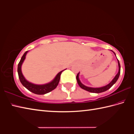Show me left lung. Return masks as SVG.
I'll use <instances>...</instances> for the list:
<instances>
[{"label": "left lung", "instance_id": "1", "mask_svg": "<svg viewBox=\"0 0 134 134\" xmlns=\"http://www.w3.org/2000/svg\"><path fill=\"white\" fill-rule=\"evenodd\" d=\"M114 54H115V53H114ZM115 55H116V54H115ZM118 65H119V72H118L117 75H116L115 77H114V79L112 80V81L111 82H110L109 84H108L107 85H106V86H105V87H101V88H91V87H86V86H85L84 85H83L80 81V80L79 79V73L77 74V75L76 76V79H77V82H78V84L79 85L80 87H81L82 89H83V90H86V91H87L88 92H92V93H102V92L107 91L108 90H109V89L112 87L113 85L115 84L116 82L117 81V80H118L120 74V65L119 61L118 59Z\"/></svg>", "mask_w": 134, "mask_h": 134}]
</instances>
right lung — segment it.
Returning a JSON list of instances; mask_svg holds the SVG:
<instances>
[{
	"instance_id": "obj_1",
	"label": "right lung",
	"mask_w": 134,
	"mask_h": 134,
	"mask_svg": "<svg viewBox=\"0 0 134 134\" xmlns=\"http://www.w3.org/2000/svg\"><path fill=\"white\" fill-rule=\"evenodd\" d=\"M27 53V51L26 52L24 53V54L23 55L21 59H20V61L19 62L18 66V73L19 79L20 80V82L22 83V84L29 91L37 94H44L49 93V92H51L53 90H54L58 85L59 80H60L61 73L62 72V71H64V70L58 73L57 74V75L55 77V79L53 80L52 82L48 83V84L44 85H35L32 84L31 82H29V81H27L25 79V77H23L21 71L22 64L23 61L25 60Z\"/></svg>"
}]
</instances>
